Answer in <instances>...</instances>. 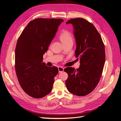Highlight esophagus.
I'll use <instances>...</instances> for the list:
<instances>
[{
	"label": "esophagus",
	"mask_w": 121,
	"mask_h": 121,
	"mask_svg": "<svg viewBox=\"0 0 121 121\" xmlns=\"http://www.w3.org/2000/svg\"><path fill=\"white\" fill-rule=\"evenodd\" d=\"M58 72H59V73L63 72L64 70V68L63 67H58Z\"/></svg>",
	"instance_id": "esophagus-1"
}]
</instances>
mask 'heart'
<instances>
[{
    "instance_id": "heart-1",
    "label": "heart",
    "mask_w": 121,
    "mask_h": 121,
    "mask_svg": "<svg viewBox=\"0 0 121 121\" xmlns=\"http://www.w3.org/2000/svg\"><path fill=\"white\" fill-rule=\"evenodd\" d=\"M60 39L63 44L69 42H73V41L71 35L68 31H64L61 33L60 35Z\"/></svg>"
}]
</instances>
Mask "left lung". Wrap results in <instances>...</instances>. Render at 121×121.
<instances>
[{
  "label": "left lung",
  "mask_w": 121,
  "mask_h": 121,
  "mask_svg": "<svg viewBox=\"0 0 121 121\" xmlns=\"http://www.w3.org/2000/svg\"><path fill=\"white\" fill-rule=\"evenodd\" d=\"M72 24L76 42L75 56L80 60L78 69L68 67L65 81L67 89L76 95L83 96L95 89L103 71L105 63L104 45L94 25L83 18H75L66 23Z\"/></svg>",
  "instance_id": "8db88e82"
}]
</instances>
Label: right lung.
<instances>
[{
  "mask_svg": "<svg viewBox=\"0 0 121 121\" xmlns=\"http://www.w3.org/2000/svg\"><path fill=\"white\" fill-rule=\"evenodd\" d=\"M60 19L39 18L31 21L17 40L15 69L22 88L35 98L44 97L52 90L57 67H47L43 56L54 38Z\"/></svg>",
  "mask_w": 121,
  "mask_h": 121,
  "instance_id": "add662e5",
  "label": "right lung"
}]
</instances>
